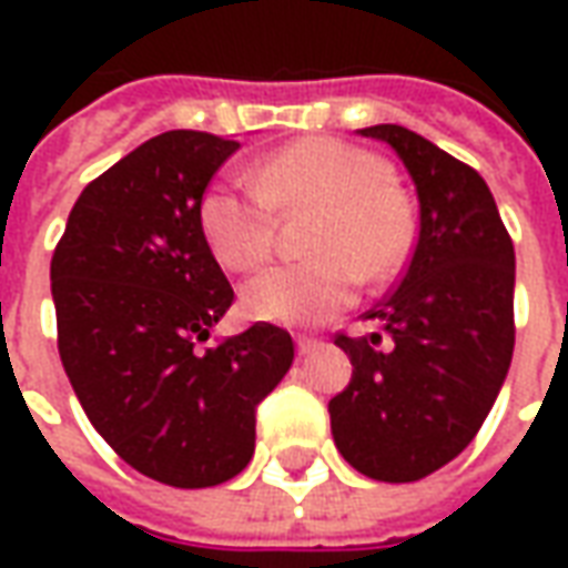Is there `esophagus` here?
<instances>
[{
  "instance_id": "1",
  "label": "esophagus",
  "mask_w": 568,
  "mask_h": 568,
  "mask_svg": "<svg viewBox=\"0 0 568 568\" xmlns=\"http://www.w3.org/2000/svg\"><path fill=\"white\" fill-rule=\"evenodd\" d=\"M320 346V341H313V337H297V356H310V353H316Z\"/></svg>"
}]
</instances>
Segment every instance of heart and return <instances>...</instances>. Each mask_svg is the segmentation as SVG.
<instances>
[{
  "label": "heart",
  "mask_w": 568,
  "mask_h": 568,
  "mask_svg": "<svg viewBox=\"0 0 568 568\" xmlns=\"http://www.w3.org/2000/svg\"><path fill=\"white\" fill-rule=\"evenodd\" d=\"M276 212H313L304 246L313 258L276 264L243 285L252 320L310 325L353 304L362 276L386 283L417 243V210L381 154L334 136L273 151L252 185L222 179L200 197V231L227 271L271 258Z\"/></svg>",
  "instance_id": "b5f03b06"
}]
</instances>
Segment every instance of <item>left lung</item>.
<instances>
[{"instance_id": "1", "label": "left lung", "mask_w": 568, "mask_h": 568, "mask_svg": "<svg viewBox=\"0 0 568 568\" xmlns=\"http://www.w3.org/2000/svg\"><path fill=\"white\" fill-rule=\"evenodd\" d=\"M389 142L417 185L419 234L402 283L371 310L383 332L337 334L353 381L328 402L346 463L386 484L438 471L471 444L514 353V243L487 182L398 124Z\"/></svg>"}]
</instances>
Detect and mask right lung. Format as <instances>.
I'll return each instance as SVG.
<instances>
[{
    "label": "right lung",
    "mask_w": 568,
    "mask_h": 568,
    "mask_svg": "<svg viewBox=\"0 0 568 568\" xmlns=\"http://www.w3.org/2000/svg\"><path fill=\"white\" fill-rule=\"evenodd\" d=\"M236 140L166 130L97 175L51 258L57 349L105 444L151 480L200 489L240 475L255 410L295 362L285 328L222 344L234 288L200 231V197Z\"/></svg>",
    "instance_id": "right-lung-1"
}]
</instances>
